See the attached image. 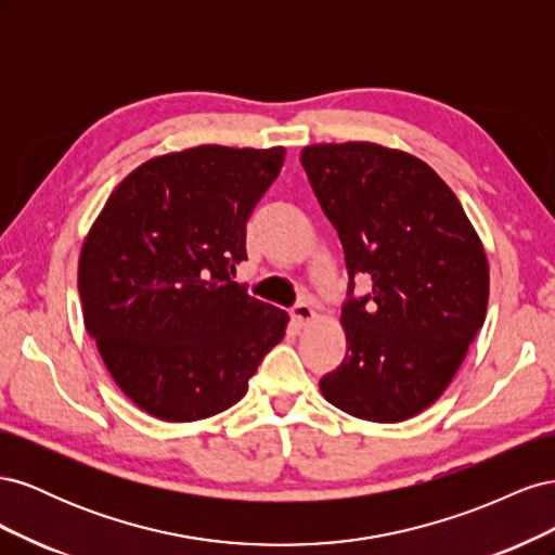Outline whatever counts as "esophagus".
I'll use <instances>...</instances> for the list:
<instances>
[{"mask_svg": "<svg viewBox=\"0 0 555 555\" xmlns=\"http://www.w3.org/2000/svg\"><path fill=\"white\" fill-rule=\"evenodd\" d=\"M292 319H294V322H296L298 326H308V324H312L314 319H317V312H314V308L308 306V304H298V306L292 310Z\"/></svg>", "mask_w": 555, "mask_h": 555, "instance_id": "34e87169", "label": "esophagus"}]
</instances>
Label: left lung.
I'll use <instances>...</instances> for the list:
<instances>
[{
	"instance_id": "obj_1",
	"label": "left lung",
	"mask_w": 555,
	"mask_h": 555,
	"mask_svg": "<svg viewBox=\"0 0 555 555\" xmlns=\"http://www.w3.org/2000/svg\"><path fill=\"white\" fill-rule=\"evenodd\" d=\"M300 164L354 275L373 292L349 298L345 361L319 382L338 410L398 424L438 400L489 306V259L449 184L426 162L367 141L319 143Z\"/></svg>"
}]
</instances>
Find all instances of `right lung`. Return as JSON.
<instances>
[{
	"instance_id": "right-lung-1",
	"label": "right lung",
	"mask_w": 555,
	"mask_h": 555,
	"mask_svg": "<svg viewBox=\"0 0 555 555\" xmlns=\"http://www.w3.org/2000/svg\"><path fill=\"white\" fill-rule=\"evenodd\" d=\"M282 164V145L153 157L117 184L82 241V322L113 382L150 416L184 424L236 405L284 338L289 314L231 280Z\"/></svg>"
}]
</instances>
